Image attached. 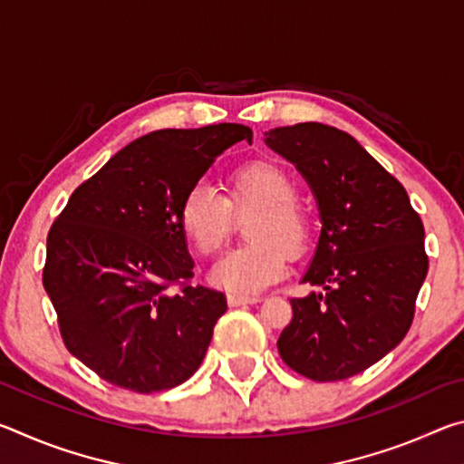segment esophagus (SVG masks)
I'll return each mask as SVG.
<instances>
[{
	"label": "esophagus",
	"instance_id": "34e87169",
	"mask_svg": "<svg viewBox=\"0 0 464 464\" xmlns=\"http://www.w3.org/2000/svg\"><path fill=\"white\" fill-rule=\"evenodd\" d=\"M260 301L257 295H229V304L231 307H239V304H254Z\"/></svg>",
	"mask_w": 464,
	"mask_h": 464
}]
</instances>
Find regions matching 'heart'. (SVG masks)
I'll use <instances>...</instances> for the list:
<instances>
[{"mask_svg": "<svg viewBox=\"0 0 464 464\" xmlns=\"http://www.w3.org/2000/svg\"><path fill=\"white\" fill-rule=\"evenodd\" d=\"M254 213L246 223L249 243L231 249L215 266L213 280L229 293L251 295L286 272L288 256L309 249L313 221L296 200V184L278 163L256 160L235 168L225 179V196L196 184L179 202V229L200 256L225 246L235 217Z\"/></svg>", "mask_w": 464, "mask_h": 464, "instance_id": "1", "label": "heart"}]
</instances>
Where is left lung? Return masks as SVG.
<instances>
[{"instance_id":"obj_1","label":"left lung","mask_w":464,"mask_h":464,"mask_svg":"<svg viewBox=\"0 0 464 464\" xmlns=\"http://www.w3.org/2000/svg\"><path fill=\"white\" fill-rule=\"evenodd\" d=\"M307 178L324 227L303 282L325 293L293 298L278 352L304 379H350L410 332L428 274L423 223L410 196L354 137L321 122L266 132Z\"/></svg>"}]
</instances>
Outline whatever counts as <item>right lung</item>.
<instances>
[{"mask_svg": "<svg viewBox=\"0 0 464 464\" xmlns=\"http://www.w3.org/2000/svg\"><path fill=\"white\" fill-rule=\"evenodd\" d=\"M251 137L231 122L155 130L77 186L54 218L43 285L65 348L100 379L157 392L198 371L227 296L190 282L179 202Z\"/></svg>", "mask_w": 464, "mask_h": 464, "instance_id": "1", "label": "right lung"}]
</instances>
